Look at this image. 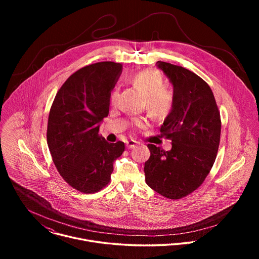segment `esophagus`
<instances>
[{
  "mask_svg": "<svg viewBox=\"0 0 259 259\" xmlns=\"http://www.w3.org/2000/svg\"><path fill=\"white\" fill-rule=\"evenodd\" d=\"M138 144H139L138 141L131 139V140H128V141H127L126 146H127V149H134V147H135L136 145H138Z\"/></svg>",
  "mask_w": 259,
  "mask_h": 259,
  "instance_id": "esophagus-1",
  "label": "esophagus"
}]
</instances>
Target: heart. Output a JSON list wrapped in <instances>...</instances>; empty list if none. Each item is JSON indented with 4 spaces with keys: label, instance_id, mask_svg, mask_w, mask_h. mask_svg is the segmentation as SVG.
<instances>
[{
    "label": "heart",
    "instance_id": "1",
    "mask_svg": "<svg viewBox=\"0 0 259 259\" xmlns=\"http://www.w3.org/2000/svg\"><path fill=\"white\" fill-rule=\"evenodd\" d=\"M130 83L140 90L146 97V108L156 118L166 117L173 106V94L165 88V83L159 72L155 70H143L130 78ZM118 97L117 90L110 95V102L115 103ZM135 126L143 128L146 125L144 119H136Z\"/></svg>",
    "mask_w": 259,
    "mask_h": 259
}]
</instances>
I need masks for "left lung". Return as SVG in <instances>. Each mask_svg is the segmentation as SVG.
<instances>
[{"mask_svg": "<svg viewBox=\"0 0 259 259\" xmlns=\"http://www.w3.org/2000/svg\"><path fill=\"white\" fill-rule=\"evenodd\" d=\"M173 86V106L161 126L172 140L170 151L149 144L144 163L146 184L168 199H180L198 189L209 174L218 151L221 122L211 88L193 71L157 61Z\"/></svg>", "mask_w": 259, "mask_h": 259, "instance_id": "1", "label": "left lung"}]
</instances>
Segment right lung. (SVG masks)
Segmentation results:
<instances>
[{"instance_id": "1", "label": "right lung", "mask_w": 259, "mask_h": 259, "mask_svg": "<svg viewBox=\"0 0 259 259\" xmlns=\"http://www.w3.org/2000/svg\"><path fill=\"white\" fill-rule=\"evenodd\" d=\"M122 67L113 61L82 67L64 82L50 109L47 143L52 160L69 186L85 194L106 186L114 161L125 150L124 142L109 143L98 134Z\"/></svg>"}]
</instances>
